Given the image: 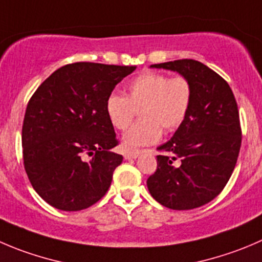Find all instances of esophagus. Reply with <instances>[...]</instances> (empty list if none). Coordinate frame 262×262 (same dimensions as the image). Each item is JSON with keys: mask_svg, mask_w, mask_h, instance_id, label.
<instances>
[{"mask_svg": "<svg viewBox=\"0 0 262 262\" xmlns=\"http://www.w3.org/2000/svg\"><path fill=\"white\" fill-rule=\"evenodd\" d=\"M139 156V152L138 151H134V152H125L124 154V159L125 160H133L137 159Z\"/></svg>", "mask_w": 262, "mask_h": 262, "instance_id": "esophagus-1", "label": "esophagus"}]
</instances>
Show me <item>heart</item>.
<instances>
[{"label": "heart", "instance_id": "heart-1", "mask_svg": "<svg viewBox=\"0 0 262 262\" xmlns=\"http://www.w3.org/2000/svg\"><path fill=\"white\" fill-rule=\"evenodd\" d=\"M193 101V85L188 78H170L162 73L148 72L133 78L125 87V96L111 93L105 102V113L118 130L130 126L137 110L141 120L125 133L123 146L134 151L154 144L165 133L177 130L189 114Z\"/></svg>", "mask_w": 262, "mask_h": 262}]
</instances>
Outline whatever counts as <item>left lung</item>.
Listing matches in <instances>:
<instances>
[{"label": "left lung", "mask_w": 262, "mask_h": 262, "mask_svg": "<svg viewBox=\"0 0 262 262\" xmlns=\"http://www.w3.org/2000/svg\"><path fill=\"white\" fill-rule=\"evenodd\" d=\"M151 68L172 70L193 85L184 123L157 147V169L147 179L151 195L171 210L204 206L227 185L242 142L237 101L229 84L200 61L183 58Z\"/></svg>", "instance_id": "1"}]
</instances>
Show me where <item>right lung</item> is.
Masks as SVG:
<instances>
[{"mask_svg":"<svg viewBox=\"0 0 262 262\" xmlns=\"http://www.w3.org/2000/svg\"><path fill=\"white\" fill-rule=\"evenodd\" d=\"M136 67L65 65L32 96L23 123V159L35 192L55 209L79 211L100 201L123 161L105 113L106 98Z\"/></svg>","mask_w":262,"mask_h":262,"instance_id":"1","label":"right lung"}]
</instances>
